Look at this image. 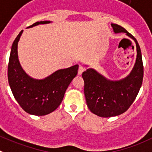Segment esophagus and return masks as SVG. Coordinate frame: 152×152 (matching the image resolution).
Segmentation results:
<instances>
[{
    "label": "esophagus",
    "mask_w": 152,
    "mask_h": 152,
    "mask_svg": "<svg viewBox=\"0 0 152 152\" xmlns=\"http://www.w3.org/2000/svg\"><path fill=\"white\" fill-rule=\"evenodd\" d=\"M85 71V68L83 67V66H81V65H79V69H78V74L79 75H81L82 73H83Z\"/></svg>",
    "instance_id": "1"
}]
</instances>
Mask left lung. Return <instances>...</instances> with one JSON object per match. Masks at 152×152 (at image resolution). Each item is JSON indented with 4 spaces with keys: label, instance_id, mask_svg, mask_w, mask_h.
Instances as JSON below:
<instances>
[{
    "label": "left lung",
    "instance_id": "8db88e82",
    "mask_svg": "<svg viewBox=\"0 0 152 152\" xmlns=\"http://www.w3.org/2000/svg\"><path fill=\"white\" fill-rule=\"evenodd\" d=\"M115 33L125 32L136 42V64L126 77L118 81L109 80L94 69L83 73L86 104L91 113L101 117H111L126 111L136 99L143 79V64L136 39L122 26L112 23Z\"/></svg>",
    "mask_w": 152,
    "mask_h": 152
}]
</instances>
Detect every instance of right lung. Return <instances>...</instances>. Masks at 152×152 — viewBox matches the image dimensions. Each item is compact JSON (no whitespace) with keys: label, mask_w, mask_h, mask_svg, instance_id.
Here are the masks:
<instances>
[{"label":"right lung","mask_w":152,"mask_h":152,"mask_svg":"<svg viewBox=\"0 0 152 152\" xmlns=\"http://www.w3.org/2000/svg\"><path fill=\"white\" fill-rule=\"evenodd\" d=\"M50 21L36 22L28 28ZM23 30L12 45L8 64V82L16 102L26 113L35 116L47 115L59 107L64 94L73 78L77 75L79 65L55 71L43 79L30 77L23 70L18 59L17 46Z\"/></svg>","instance_id":"add662e5"}]
</instances>
